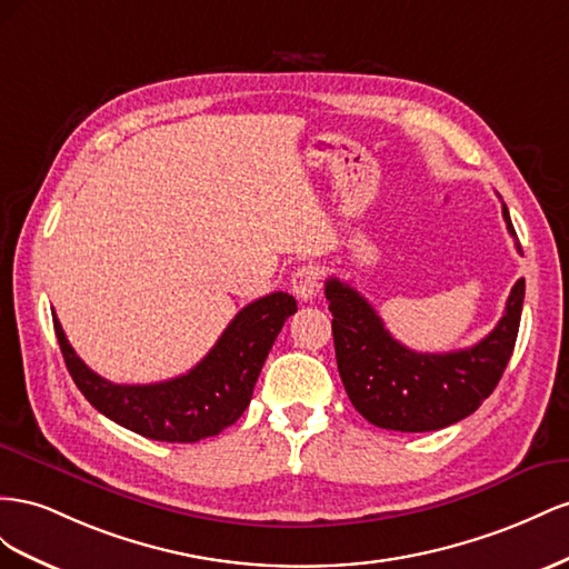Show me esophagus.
Here are the masks:
<instances>
[{"label":"esophagus","instance_id":"obj_1","mask_svg":"<svg viewBox=\"0 0 569 569\" xmlns=\"http://www.w3.org/2000/svg\"><path fill=\"white\" fill-rule=\"evenodd\" d=\"M290 290L302 302L312 300L319 290V271L315 267H300L293 273V279H290Z\"/></svg>","mask_w":569,"mask_h":569}]
</instances>
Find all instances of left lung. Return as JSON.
<instances>
[{"instance_id":"8db88e82","label":"left lung","mask_w":569,"mask_h":569,"mask_svg":"<svg viewBox=\"0 0 569 569\" xmlns=\"http://www.w3.org/2000/svg\"><path fill=\"white\" fill-rule=\"evenodd\" d=\"M502 219L515 238L506 204ZM515 246L522 252L519 242ZM327 300L338 375L355 410L381 429L436 431L469 417L493 393L515 350L525 279L512 286L506 315L489 336L472 348L443 355L398 343L375 307L336 276L327 281Z\"/></svg>"}]
</instances>
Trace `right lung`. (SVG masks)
<instances>
[{
  "instance_id": "obj_1",
  "label": "right lung",
  "mask_w": 569,
  "mask_h": 569,
  "mask_svg": "<svg viewBox=\"0 0 569 569\" xmlns=\"http://www.w3.org/2000/svg\"><path fill=\"white\" fill-rule=\"evenodd\" d=\"M296 298L271 293L250 302L226 327L217 346L188 375L148 386L111 383L80 360L57 315L54 333L78 391L97 412L152 441L194 443L217 436L246 412L259 371Z\"/></svg>"
}]
</instances>
